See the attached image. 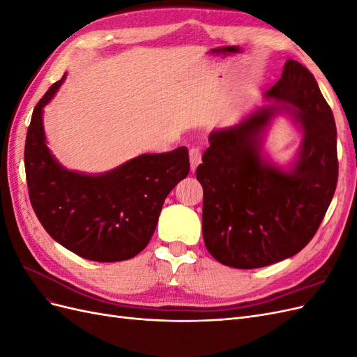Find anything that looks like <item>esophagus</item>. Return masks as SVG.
<instances>
[{"instance_id": "esophagus-1", "label": "esophagus", "mask_w": 357, "mask_h": 357, "mask_svg": "<svg viewBox=\"0 0 357 357\" xmlns=\"http://www.w3.org/2000/svg\"><path fill=\"white\" fill-rule=\"evenodd\" d=\"M189 156H190V169L195 171L197 167L201 164V159H202L201 150L198 147H192L189 150Z\"/></svg>"}]
</instances>
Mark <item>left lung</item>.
<instances>
[{"instance_id": "left-lung-1", "label": "left lung", "mask_w": 357, "mask_h": 357, "mask_svg": "<svg viewBox=\"0 0 357 357\" xmlns=\"http://www.w3.org/2000/svg\"><path fill=\"white\" fill-rule=\"evenodd\" d=\"M264 96L271 104L210 134L197 168L205 247L215 261L240 269L301 252L317 232L338 181L337 126L314 75L289 59ZM282 112L303 134L287 169L263 153L267 128Z\"/></svg>"}]
</instances>
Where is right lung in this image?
<instances>
[{"mask_svg": "<svg viewBox=\"0 0 357 357\" xmlns=\"http://www.w3.org/2000/svg\"><path fill=\"white\" fill-rule=\"evenodd\" d=\"M53 83L32 112L25 143L31 205L43 228L70 252L119 262L149 244L168 193L189 174V152L144 153L102 174L62 167L46 144L43 109L66 80Z\"/></svg>", "mask_w": 357, "mask_h": 357, "instance_id": "obj_1", "label": "right lung"}]
</instances>
